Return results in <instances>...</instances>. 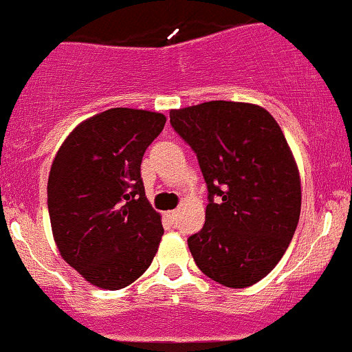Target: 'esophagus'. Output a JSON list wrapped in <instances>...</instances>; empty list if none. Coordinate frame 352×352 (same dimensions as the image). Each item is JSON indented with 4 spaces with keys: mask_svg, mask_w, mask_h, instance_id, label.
<instances>
[{
    "mask_svg": "<svg viewBox=\"0 0 352 352\" xmlns=\"http://www.w3.org/2000/svg\"><path fill=\"white\" fill-rule=\"evenodd\" d=\"M165 216H166V218H168V219H175V218H177V211H166Z\"/></svg>",
    "mask_w": 352,
    "mask_h": 352,
    "instance_id": "esophagus-1",
    "label": "esophagus"
}]
</instances>
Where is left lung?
Returning a JSON list of instances; mask_svg holds the SVG:
<instances>
[{"instance_id":"obj_1","label":"left lung","mask_w":352,"mask_h":352,"mask_svg":"<svg viewBox=\"0 0 352 352\" xmlns=\"http://www.w3.org/2000/svg\"><path fill=\"white\" fill-rule=\"evenodd\" d=\"M170 122L208 184L206 223L187 240L197 267L226 287L255 285L281 261L300 219V170L281 127L261 105L228 100L173 109Z\"/></svg>"}]
</instances>
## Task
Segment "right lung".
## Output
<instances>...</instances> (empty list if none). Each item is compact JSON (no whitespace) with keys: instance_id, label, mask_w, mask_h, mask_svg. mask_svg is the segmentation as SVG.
<instances>
[{"instance_id":"1","label":"right lung","mask_w":352,"mask_h":352,"mask_svg":"<svg viewBox=\"0 0 352 352\" xmlns=\"http://www.w3.org/2000/svg\"><path fill=\"white\" fill-rule=\"evenodd\" d=\"M166 117L117 107L78 124L59 146L47 208L61 257L90 285L122 289L153 261L163 235L141 180L146 148Z\"/></svg>"}]
</instances>
